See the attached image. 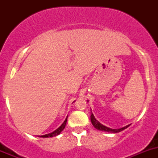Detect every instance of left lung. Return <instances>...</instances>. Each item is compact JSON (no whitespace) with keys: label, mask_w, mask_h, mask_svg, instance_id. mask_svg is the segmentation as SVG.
<instances>
[{"label":"left lung","mask_w":158,"mask_h":158,"mask_svg":"<svg viewBox=\"0 0 158 158\" xmlns=\"http://www.w3.org/2000/svg\"><path fill=\"white\" fill-rule=\"evenodd\" d=\"M91 122H92V125H93L95 128L98 129V130L104 131H107V132H111V133H118V132L122 131H123L124 129L127 128L128 127H129V125H127V126L124 127V128H119V129H111V128H108V127L104 126L103 125H102L99 122H98V121L95 119V118L94 117L93 114H92V110H91Z\"/></svg>","instance_id":"1"}]
</instances>
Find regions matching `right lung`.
Returning <instances> with one entry per match:
<instances>
[{
    "label": "right lung",
    "instance_id": "obj_1",
    "mask_svg": "<svg viewBox=\"0 0 158 158\" xmlns=\"http://www.w3.org/2000/svg\"><path fill=\"white\" fill-rule=\"evenodd\" d=\"M66 122H67V118H66V120L64 121V122H63V123L62 124L61 126H60V128H57L56 130H55V131H54L53 132H52V133L47 134V135H42V136H40V137H41V138H52V137L56 136V135H60V132H61L62 131H63V129L65 128V127H66Z\"/></svg>",
    "mask_w": 158,
    "mask_h": 158
}]
</instances>
